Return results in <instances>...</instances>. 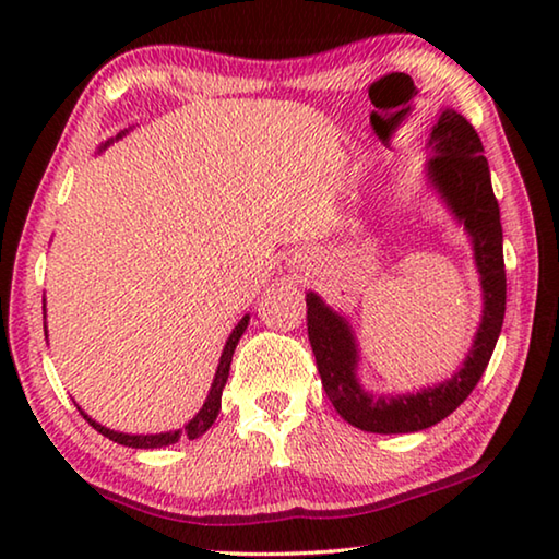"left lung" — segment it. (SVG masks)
Listing matches in <instances>:
<instances>
[{"instance_id": "obj_1", "label": "left lung", "mask_w": 559, "mask_h": 559, "mask_svg": "<svg viewBox=\"0 0 559 559\" xmlns=\"http://www.w3.org/2000/svg\"><path fill=\"white\" fill-rule=\"evenodd\" d=\"M429 147L433 153L427 163L429 182L468 231L473 259L480 273V288H484V318L461 370L451 380L424 386L419 392L394 396L365 392L355 374L359 355L349 323L325 306L318 293L306 296L308 340L328 400L347 424L372 433L421 431L456 412V406L463 404L484 377L503 328V226H500V210L490 185L484 145L471 122L461 112L447 108L431 130Z\"/></svg>"}]
</instances>
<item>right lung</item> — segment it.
<instances>
[{"label":"right lung","instance_id":"1","mask_svg":"<svg viewBox=\"0 0 559 559\" xmlns=\"http://www.w3.org/2000/svg\"><path fill=\"white\" fill-rule=\"evenodd\" d=\"M122 135H126V132H120L118 138H122ZM103 147H108V145H103ZM103 147H100V150H103ZM246 325H249V316H243V318L239 320V325H236V328L231 330V335H229V340H226V345H224L219 367H216L212 390H210V394H206V402L202 404V409L197 412L194 419L189 421V424H185V429L165 431V433H147V437H145V433H135V437H132V433H120V431H112V429L100 427V424L93 421L88 414H83L81 409H79V412L83 414V419H88V424H91L93 429L103 433V437H108L110 441L122 443V447H130V449H159V447H169V443L179 441V437L200 439L202 433L212 427L214 419H216V414H219V409H222V392H224L226 380H229V367H231L234 349H236V345H239V340H241V335H243Z\"/></svg>","mask_w":559,"mask_h":559}]
</instances>
